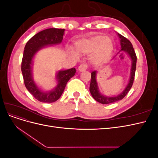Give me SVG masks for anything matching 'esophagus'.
<instances>
[{
	"label": "esophagus",
	"mask_w": 158,
	"mask_h": 158,
	"mask_svg": "<svg viewBox=\"0 0 158 158\" xmlns=\"http://www.w3.org/2000/svg\"><path fill=\"white\" fill-rule=\"evenodd\" d=\"M88 69V65L86 64H80L78 67V70L80 72H83Z\"/></svg>",
	"instance_id": "1"
}]
</instances>
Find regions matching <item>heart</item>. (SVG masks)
I'll return each instance as SVG.
<instances>
[{"mask_svg":"<svg viewBox=\"0 0 158 158\" xmlns=\"http://www.w3.org/2000/svg\"><path fill=\"white\" fill-rule=\"evenodd\" d=\"M114 49L113 41L106 35H98L88 39H82L76 43V49L78 52L91 54V60L95 64H102L111 57ZM71 54L74 56L78 55L73 51Z\"/></svg>","mask_w":158,"mask_h":158,"instance_id":"obj_1","label":"heart"}]
</instances>
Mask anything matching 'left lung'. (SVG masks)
<instances>
[{
	"instance_id": "8db88e82",
	"label": "left lung",
	"mask_w": 158,
	"mask_h": 158,
	"mask_svg": "<svg viewBox=\"0 0 158 158\" xmlns=\"http://www.w3.org/2000/svg\"><path fill=\"white\" fill-rule=\"evenodd\" d=\"M118 36L119 37V40H120L121 46V49L120 51L126 52L129 55V56H130L132 61V66H131V77L126 88L120 94H118V95H117V96L107 97L100 93L97 80H96L97 71L95 70L93 71L92 73H91L89 92L95 100H96L98 102L102 104H110V103L118 102L119 100L123 99L126 96V95L128 94V92L130 91L131 88H132L133 82H134V79H135L136 66V59H137L135 51L134 50L132 45L130 41L127 40L126 37L123 36L122 35L119 34V33H118Z\"/></svg>"
}]
</instances>
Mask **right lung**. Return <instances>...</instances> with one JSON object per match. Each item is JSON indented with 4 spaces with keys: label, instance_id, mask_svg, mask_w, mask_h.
<instances>
[{
    "label": "right lung",
    "instance_id": "obj_1",
    "mask_svg": "<svg viewBox=\"0 0 158 158\" xmlns=\"http://www.w3.org/2000/svg\"><path fill=\"white\" fill-rule=\"evenodd\" d=\"M64 30L58 28H49L37 33L27 42L23 51L21 67L23 82L30 94L41 102L52 103L59 99L64 92L66 83L76 73L75 68L59 70L56 75V86L49 92L41 90L33 79V59L35 53L46 46L60 44L63 39Z\"/></svg>",
    "mask_w": 158,
    "mask_h": 158
}]
</instances>
